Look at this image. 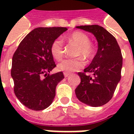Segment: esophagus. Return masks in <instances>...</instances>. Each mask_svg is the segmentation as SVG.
I'll use <instances>...</instances> for the list:
<instances>
[{"label":"esophagus","instance_id":"esophagus-1","mask_svg":"<svg viewBox=\"0 0 134 134\" xmlns=\"http://www.w3.org/2000/svg\"><path fill=\"white\" fill-rule=\"evenodd\" d=\"M64 75L65 77H69L70 75V73H67V72H64Z\"/></svg>","mask_w":134,"mask_h":134}]
</instances>
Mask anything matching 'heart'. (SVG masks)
<instances>
[{
  "instance_id": "1",
  "label": "heart",
  "mask_w": 134,
  "mask_h": 134,
  "mask_svg": "<svg viewBox=\"0 0 134 134\" xmlns=\"http://www.w3.org/2000/svg\"><path fill=\"white\" fill-rule=\"evenodd\" d=\"M68 41L75 44L78 49L76 52V56L81 57L75 59H66L58 64L59 70L66 72H72L80 70L84 67V58L87 61L92 59L95 54V49L90 44V38L85 34L80 31H75L68 36ZM51 54L57 60H60L64 56V45L61 38H56L51 44Z\"/></svg>"
}]
</instances>
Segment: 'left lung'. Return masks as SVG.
<instances>
[{
  "label": "left lung",
  "mask_w": 134,
  "mask_h": 134,
  "mask_svg": "<svg viewBox=\"0 0 134 134\" xmlns=\"http://www.w3.org/2000/svg\"><path fill=\"white\" fill-rule=\"evenodd\" d=\"M92 33L97 39L98 49L93 61L83 72H78L81 82L75 89L77 98L82 103L99 107L112 98L121 80L123 57L113 36L98 25L76 26Z\"/></svg>",
  "instance_id": "obj_1"
}]
</instances>
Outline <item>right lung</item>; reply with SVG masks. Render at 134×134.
I'll use <instances>...</instances> for the list:
<instances>
[{"instance_id":"right-lung-1","label":"right lung","mask_w":134,"mask_h":134,"mask_svg":"<svg viewBox=\"0 0 134 134\" xmlns=\"http://www.w3.org/2000/svg\"><path fill=\"white\" fill-rule=\"evenodd\" d=\"M67 30L65 27L34 29L25 36L13 54L11 77L14 93L29 109L41 110L49 106L55 97L57 85L64 78L62 72L51 75L49 72L56 67L51 44Z\"/></svg>"}]
</instances>
